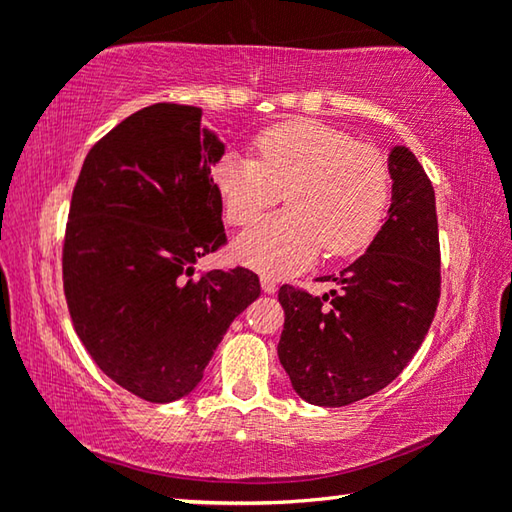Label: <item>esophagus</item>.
<instances>
[{
	"label": "esophagus",
	"mask_w": 512,
	"mask_h": 512,
	"mask_svg": "<svg viewBox=\"0 0 512 512\" xmlns=\"http://www.w3.org/2000/svg\"><path fill=\"white\" fill-rule=\"evenodd\" d=\"M262 289H264V293H275L277 291V284H275L273 277L262 275Z\"/></svg>",
	"instance_id": "34e87169"
}]
</instances>
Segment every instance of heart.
Here are the masks:
<instances>
[{
    "label": "heart",
    "mask_w": 512,
    "mask_h": 512,
    "mask_svg": "<svg viewBox=\"0 0 512 512\" xmlns=\"http://www.w3.org/2000/svg\"><path fill=\"white\" fill-rule=\"evenodd\" d=\"M257 160L228 153L212 169L223 214L232 225L253 223L287 198V212L241 232L235 257L266 275H291L325 250L357 253L384 219L391 178L381 153L339 128L291 119L255 140Z\"/></svg>",
    "instance_id": "1"
}]
</instances>
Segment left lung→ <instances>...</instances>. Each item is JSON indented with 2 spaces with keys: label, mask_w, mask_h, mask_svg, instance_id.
<instances>
[{
  "label": "left lung",
  "mask_w": 512,
  "mask_h": 512,
  "mask_svg": "<svg viewBox=\"0 0 512 512\" xmlns=\"http://www.w3.org/2000/svg\"><path fill=\"white\" fill-rule=\"evenodd\" d=\"M388 219L323 298L284 284L277 357L293 391L316 406H348L391 384L427 336L440 298L436 194L406 146L388 153Z\"/></svg>",
  "instance_id": "left-lung-1"
}]
</instances>
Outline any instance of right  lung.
<instances>
[{
    "instance_id": "1",
    "label": "right lung",
    "mask_w": 512,
    "mask_h": 512,
    "mask_svg": "<svg viewBox=\"0 0 512 512\" xmlns=\"http://www.w3.org/2000/svg\"><path fill=\"white\" fill-rule=\"evenodd\" d=\"M201 115L155 103L126 117L90 149L69 205L63 287L76 334L115 384L155 404L194 391L262 291L241 266L194 277L225 244L210 178L225 144Z\"/></svg>"
}]
</instances>
